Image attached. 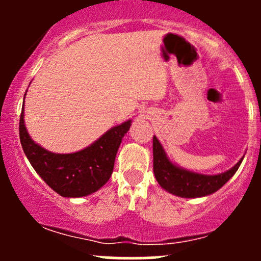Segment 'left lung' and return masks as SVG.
<instances>
[{
    "label": "left lung",
    "mask_w": 261,
    "mask_h": 261,
    "mask_svg": "<svg viewBox=\"0 0 261 261\" xmlns=\"http://www.w3.org/2000/svg\"><path fill=\"white\" fill-rule=\"evenodd\" d=\"M242 158L233 168L217 175H202L188 172L174 166L167 158L166 152L157 137L153 136V172L163 189L176 196L200 197L215 193L234 175L241 166Z\"/></svg>",
    "instance_id": "left-lung-1"
}]
</instances>
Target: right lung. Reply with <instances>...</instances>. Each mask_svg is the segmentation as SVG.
Segmentation results:
<instances>
[{"label":"right lung","instance_id":"right-lung-1","mask_svg":"<svg viewBox=\"0 0 261 261\" xmlns=\"http://www.w3.org/2000/svg\"><path fill=\"white\" fill-rule=\"evenodd\" d=\"M20 113L19 139L23 151L35 172L53 190L64 197H81L94 193L109 180L115 155L131 120L110 128L99 140L76 153L46 151L29 137Z\"/></svg>","mask_w":261,"mask_h":261}]
</instances>
